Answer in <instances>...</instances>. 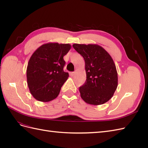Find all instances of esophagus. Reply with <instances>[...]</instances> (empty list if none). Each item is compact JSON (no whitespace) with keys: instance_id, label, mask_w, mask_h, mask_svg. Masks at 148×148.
<instances>
[{"instance_id":"1","label":"esophagus","mask_w":148,"mask_h":148,"mask_svg":"<svg viewBox=\"0 0 148 148\" xmlns=\"http://www.w3.org/2000/svg\"><path fill=\"white\" fill-rule=\"evenodd\" d=\"M74 75H75L74 71H73V72H70V75L71 76V77H73V76H74Z\"/></svg>"}]
</instances>
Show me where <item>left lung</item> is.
<instances>
[{"mask_svg":"<svg viewBox=\"0 0 148 148\" xmlns=\"http://www.w3.org/2000/svg\"><path fill=\"white\" fill-rule=\"evenodd\" d=\"M85 62L86 80L79 87L82 99L88 104L101 105L113 96L118 84L114 62L105 49L96 44L73 45Z\"/></svg>","mask_w":148,"mask_h":148,"instance_id":"left-lung-1","label":"left lung"}]
</instances>
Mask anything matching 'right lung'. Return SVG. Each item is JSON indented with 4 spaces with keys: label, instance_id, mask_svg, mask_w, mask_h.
Segmentation results:
<instances>
[{
    "label": "right lung",
    "instance_id": "right-lung-1",
    "mask_svg": "<svg viewBox=\"0 0 148 148\" xmlns=\"http://www.w3.org/2000/svg\"><path fill=\"white\" fill-rule=\"evenodd\" d=\"M70 48L69 44L48 43L39 47L31 56L26 77L30 92L36 99L49 102L59 95L69 77L64 71V56Z\"/></svg>",
    "mask_w": 148,
    "mask_h": 148
}]
</instances>
